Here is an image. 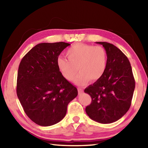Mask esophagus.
<instances>
[{"label":"esophagus","mask_w":148,"mask_h":148,"mask_svg":"<svg viewBox=\"0 0 148 148\" xmlns=\"http://www.w3.org/2000/svg\"><path fill=\"white\" fill-rule=\"evenodd\" d=\"M77 91H78V94H79V95L82 94V93H83V92H84L83 89H81V88H78V89H77Z\"/></svg>","instance_id":"1"}]
</instances>
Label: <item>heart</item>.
<instances>
[{"instance_id":"obj_1","label":"heart","mask_w":148,"mask_h":148,"mask_svg":"<svg viewBox=\"0 0 148 148\" xmlns=\"http://www.w3.org/2000/svg\"><path fill=\"white\" fill-rule=\"evenodd\" d=\"M67 59L59 57L57 67L62 76L74 82L84 86L89 81L96 82L103 76L107 66V55L103 47L82 43L75 44L66 51ZM78 68H77V67Z\"/></svg>"}]
</instances>
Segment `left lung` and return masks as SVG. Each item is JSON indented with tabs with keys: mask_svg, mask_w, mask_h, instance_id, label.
Here are the masks:
<instances>
[{
	"mask_svg": "<svg viewBox=\"0 0 148 148\" xmlns=\"http://www.w3.org/2000/svg\"><path fill=\"white\" fill-rule=\"evenodd\" d=\"M102 45L107 55V66L101 79L85 89L92 99L86 108L88 116L101 123L117 121L128 111L135 88L131 63L126 56L114 45L97 42Z\"/></svg>",
	"mask_w": 148,
	"mask_h": 148,
	"instance_id": "left-lung-1",
	"label": "left lung"
}]
</instances>
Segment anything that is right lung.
<instances>
[{
	"label": "right lung",
	"mask_w": 148,
	"mask_h": 148,
	"mask_svg": "<svg viewBox=\"0 0 148 148\" xmlns=\"http://www.w3.org/2000/svg\"><path fill=\"white\" fill-rule=\"evenodd\" d=\"M70 45L63 42L38 44L19 64L17 97L27 116L40 126L61 121L69 103L77 95L76 87L64 78L57 65L59 56Z\"/></svg>",
	"instance_id": "right-lung-1"
}]
</instances>
